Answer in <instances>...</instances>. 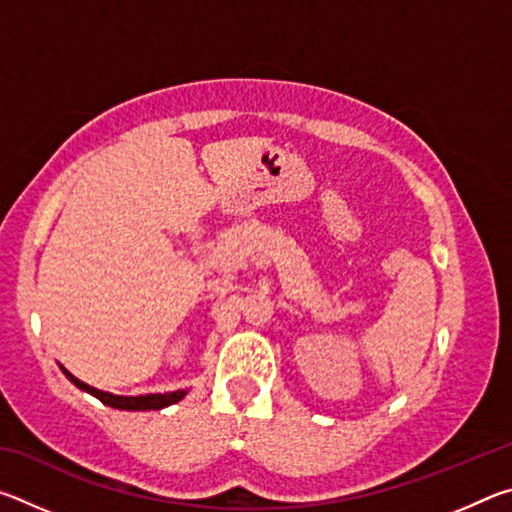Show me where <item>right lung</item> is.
Returning a JSON list of instances; mask_svg holds the SVG:
<instances>
[{"mask_svg": "<svg viewBox=\"0 0 512 512\" xmlns=\"http://www.w3.org/2000/svg\"><path fill=\"white\" fill-rule=\"evenodd\" d=\"M60 370L65 372V377L72 381L74 386H79L81 391L90 393L97 397V400H101L103 404L112 406V409H121V411H160L164 409V406H171L183 400V397L187 395V391H173V393H151V395H137V397H124V395H112V393H106V391H99V388L94 386H88L85 381L76 379L72 372L65 370L63 366H60Z\"/></svg>", "mask_w": 512, "mask_h": 512, "instance_id": "add662e5", "label": "right lung"}]
</instances>
